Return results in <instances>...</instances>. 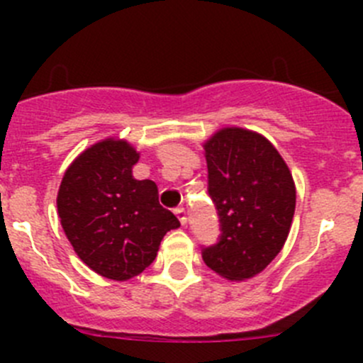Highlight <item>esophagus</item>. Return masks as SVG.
I'll use <instances>...</instances> for the list:
<instances>
[{"instance_id": "1", "label": "esophagus", "mask_w": 363, "mask_h": 363, "mask_svg": "<svg viewBox=\"0 0 363 363\" xmlns=\"http://www.w3.org/2000/svg\"><path fill=\"white\" fill-rule=\"evenodd\" d=\"M175 214H177L179 221H181V225H186L188 223V216H186V208L184 207H177L175 208Z\"/></svg>"}]
</instances>
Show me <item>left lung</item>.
Here are the masks:
<instances>
[{"label": "left lung", "instance_id": "8db88e82", "mask_svg": "<svg viewBox=\"0 0 363 363\" xmlns=\"http://www.w3.org/2000/svg\"><path fill=\"white\" fill-rule=\"evenodd\" d=\"M203 149L221 235L203 247L202 258L226 279H250L286 242L295 214L294 177L277 149L244 128H223Z\"/></svg>", "mask_w": 363, "mask_h": 363}]
</instances>
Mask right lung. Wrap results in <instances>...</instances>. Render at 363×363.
Instances as JSON below:
<instances>
[{
    "label": "right lung",
    "mask_w": 363,
    "mask_h": 363,
    "mask_svg": "<svg viewBox=\"0 0 363 363\" xmlns=\"http://www.w3.org/2000/svg\"><path fill=\"white\" fill-rule=\"evenodd\" d=\"M138 152L107 138L77 156L57 193L61 226L79 258L100 276L128 281L158 255L164 233L181 226L158 202V186L137 181Z\"/></svg>",
    "instance_id": "add662e5"
}]
</instances>
